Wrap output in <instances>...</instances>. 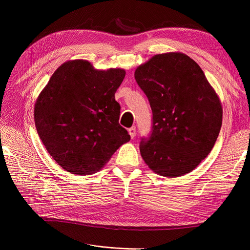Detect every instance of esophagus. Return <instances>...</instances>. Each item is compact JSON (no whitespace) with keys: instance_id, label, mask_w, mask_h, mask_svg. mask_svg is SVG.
I'll return each instance as SVG.
<instances>
[{"instance_id":"obj_1","label":"esophagus","mask_w":250,"mask_h":250,"mask_svg":"<svg viewBox=\"0 0 250 250\" xmlns=\"http://www.w3.org/2000/svg\"><path fill=\"white\" fill-rule=\"evenodd\" d=\"M135 130H137V128H135V126H132V127H130V128H129V129H128V132H129L131 139H133V138H134V135H135Z\"/></svg>"}]
</instances>
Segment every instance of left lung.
<instances>
[{
    "instance_id": "1",
    "label": "left lung",
    "mask_w": 250,
    "mask_h": 250,
    "mask_svg": "<svg viewBox=\"0 0 250 250\" xmlns=\"http://www.w3.org/2000/svg\"><path fill=\"white\" fill-rule=\"evenodd\" d=\"M152 109V130L141 140L148 167L162 176L193 171L213 149L222 125L221 102L201 67L184 53L157 54L134 72Z\"/></svg>"
}]
</instances>
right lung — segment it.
Listing matches in <instances>:
<instances>
[{
	"instance_id": "right-lung-1",
	"label": "right lung",
	"mask_w": 250,
	"mask_h": 250,
	"mask_svg": "<svg viewBox=\"0 0 250 250\" xmlns=\"http://www.w3.org/2000/svg\"><path fill=\"white\" fill-rule=\"evenodd\" d=\"M123 69L95 70L86 60L60 65L34 106L37 133L60 167L77 175L99 171L130 135L119 124L117 89Z\"/></svg>"
}]
</instances>
